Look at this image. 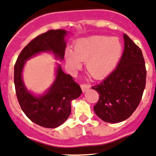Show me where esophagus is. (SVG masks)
<instances>
[{
	"label": "esophagus",
	"instance_id": "1",
	"mask_svg": "<svg viewBox=\"0 0 156 156\" xmlns=\"http://www.w3.org/2000/svg\"><path fill=\"white\" fill-rule=\"evenodd\" d=\"M81 88H82V91H83V92H85L89 89L90 85L88 84H82Z\"/></svg>",
	"mask_w": 156,
	"mask_h": 156
}]
</instances>
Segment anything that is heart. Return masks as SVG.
Listing matches in <instances>:
<instances>
[{"mask_svg": "<svg viewBox=\"0 0 156 156\" xmlns=\"http://www.w3.org/2000/svg\"><path fill=\"white\" fill-rule=\"evenodd\" d=\"M123 47L116 37L94 36L80 38L75 41L73 52L68 50L65 58L72 71L81 67V62H86L87 71L95 79H103L109 75L118 64Z\"/></svg>", "mask_w": 156, "mask_h": 156, "instance_id": "b5f03b06", "label": "heart"}]
</instances>
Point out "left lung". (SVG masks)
I'll return each mask as SVG.
<instances>
[{"label": "left lung", "instance_id": "left-lung-1", "mask_svg": "<svg viewBox=\"0 0 156 156\" xmlns=\"http://www.w3.org/2000/svg\"><path fill=\"white\" fill-rule=\"evenodd\" d=\"M123 39L124 51L116 69L92 87L100 97L94 111L107 123H119L129 118L145 88L147 71L141 50L125 33Z\"/></svg>", "mask_w": 156, "mask_h": 156}]
</instances>
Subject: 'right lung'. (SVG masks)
<instances>
[{
	"label": "right lung",
	"instance_id": "1",
	"mask_svg": "<svg viewBox=\"0 0 156 156\" xmlns=\"http://www.w3.org/2000/svg\"><path fill=\"white\" fill-rule=\"evenodd\" d=\"M67 33L65 30H51L38 36L22 50L15 65L14 83L20 106L30 120L45 128H56L68 119L71 112V101L80 96L81 88L58 65L56 79L49 89L44 94L36 96L25 86L23 69L27 60L43 52L53 53L55 58L62 61Z\"/></svg>",
	"mask_w": 156,
	"mask_h": 156
}]
</instances>
